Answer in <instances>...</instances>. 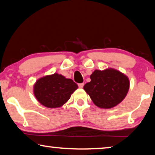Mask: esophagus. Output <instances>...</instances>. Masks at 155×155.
<instances>
[{"instance_id":"esophagus-1","label":"esophagus","mask_w":155,"mask_h":155,"mask_svg":"<svg viewBox=\"0 0 155 155\" xmlns=\"http://www.w3.org/2000/svg\"><path fill=\"white\" fill-rule=\"evenodd\" d=\"M78 87H80V88H82V87H84V83H81V84H78Z\"/></svg>"}]
</instances>
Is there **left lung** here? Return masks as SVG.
Here are the masks:
<instances>
[{
    "label": "left lung",
    "instance_id": "obj_1",
    "mask_svg": "<svg viewBox=\"0 0 155 155\" xmlns=\"http://www.w3.org/2000/svg\"><path fill=\"white\" fill-rule=\"evenodd\" d=\"M91 79V82L85 84L84 89L100 108L115 107L124 100L129 88L127 77L114 69L94 71Z\"/></svg>",
    "mask_w": 155,
    "mask_h": 155
}]
</instances>
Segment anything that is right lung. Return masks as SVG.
<instances>
[{"label":"right lung","mask_w":155,"mask_h":155,"mask_svg":"<svg viewBox=\"0 0 155 155\" xmlns=\"http://www.w3.org/2000/svg\"><path fill=\"white\" fill-rule=\"evenodd\" d=\"M77 88L78 85L73 80L55 73L37 81L34 85V94L45 107L57 108L66 103Z\"/></svg>","instance_id":"1"}]
</instances>
